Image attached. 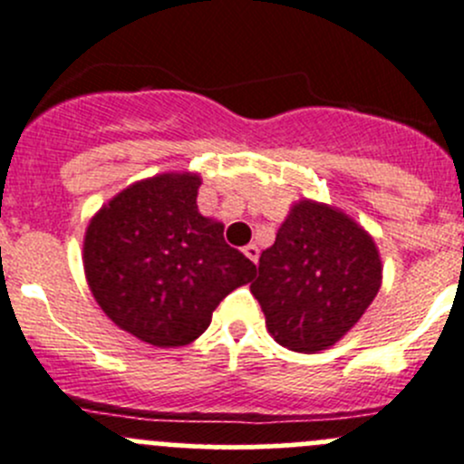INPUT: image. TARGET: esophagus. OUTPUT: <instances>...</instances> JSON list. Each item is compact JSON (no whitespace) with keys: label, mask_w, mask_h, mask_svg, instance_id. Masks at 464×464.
<instances>
[{"label":"esophagus","mask_w":464,"mask_h":464,"mask_svg":"<svg viewBox=\"0 0 464 464\" xmlns=\"http://www.w3.org/2000/svg\"><path fill=\"white\" fill-rule=\"evenodd\" d=\"M242 251H245V256L251 260V263H258V246H256V245H246Z\"/></svg>","instance_id":"34e87169"}]
</instances>
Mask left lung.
Returning a JSON list of instances; mask_svg holds the SVG:
<instances>
[{
  "instance_id": "1",
  "label": "left lung",
  "mask_w": 464,
  "mask_h": 464,
  "mask_svg": "<svg viewBox=\"0 0 464 464\" xmlns=\"http://www.w3.org/2000/svg\"><path fill=\"white\" fill-rule=\"evenodd\" d=\"M383 281L374 237L335 206L299 199L272 246L260 254L251 295L274 340L296 353L340 342L365 314Z\"/></svg>"
}]
</instances>
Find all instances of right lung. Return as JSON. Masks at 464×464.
<instances>
[{
  "label": "right lung",
  "instance_id": "add662e5",
  "mask_svg": "<svg viewBox=\"0 0 464 464\" xmlns=\"http://www.w3.org/2000/svg\"><path fill=\"white\" fill-rule=\"evenodd\" d=\"M201 177L165 172L103 204L83 236V272L99 308L147 344L174 349L210 326L213 310L254 278L224 242V224L197 206Z\"/></svg>",
  "mask_w": 464,
  "mask_h": 464
}]
</instances>
